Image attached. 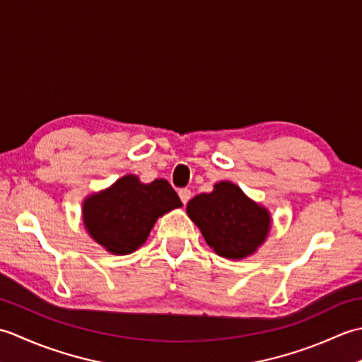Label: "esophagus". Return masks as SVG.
Wrapping results in <instances>:
<instances>
[{"label": "esophagus", "mask_w": 362, "mask_h": 362, "mask_svg": "<svg viewBox=\"0 0 362 362\" xmlns=\"http://www.w3.org/2000/svg\"><path fill=\"white\" fill-rule=\"evenodd\" d=\"M179 196H180V201L183 202V205H187L188 201L191 199V191L187 189V188H183V189L179 191Z\"/></svg>", "instance_id": "1"}]
</instances>
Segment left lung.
<instances>
[{"label":"left lung","mask_w":362,"mask_h":362,"mask_svg":"<svg viewBox=\"0 0 362 362\" xmlns=\"http://www.w3.org/2000/svg\"><path fill=\"white\" fill-rule=\"evenodd\" d=\"M187 213L214 253L227 259L253 255L272 226L271 211L228 180L214 183L211 193L191 199Z\"/></svg>","instance_id":"8db88e82"}]
</instances>
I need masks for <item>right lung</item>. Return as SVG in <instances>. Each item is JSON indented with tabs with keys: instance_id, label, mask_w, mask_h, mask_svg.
I'll use <instances>...</instances> for the list:
<instances>
[{
	"instance_id": "obj_1",
	"label": "right lung",
	"mask_w": 362,
	"mask_h": 362,
	"mask_svg": "<svg viewBox=\"0 0 362 362\" xmlns=\"http://www.w3.org/2000/svg\"><path fill=\"white\" fill-rule=\"evenodd\" d=\"M182 205L168 180L143 183L127 174L83 199L82 222L91 240L112 255H129L146 243L158 218Z\"/></svg>"
}]
</instances>
